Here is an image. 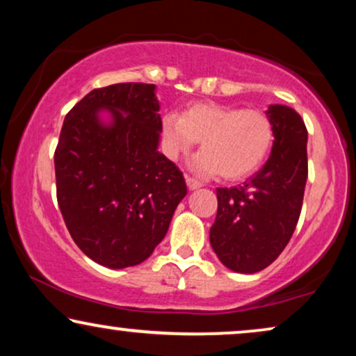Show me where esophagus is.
<instances>
[{"label": "esophagus", "mask_w": 356, "mask_h": 356, "mask_svg": "<svg viewBox=\"0 0 356 356\" xmlns=\"http://www.w3.org/2000/svg\"><path fill=\"white\" fill-rule=\"evenodd\" d=\"M186 184H188L189 189H199V188L202 186L201 181H197V179H194V178H191V177L186 178Z\"/></svg>", "instance_id": "34e87169"}]
</instances>
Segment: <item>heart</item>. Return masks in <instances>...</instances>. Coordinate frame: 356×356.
Segmentation results:
<instances>
[{"instance_id":"heart-1","label":"heart","mask_w":356,"mask_h":356,"mask_svg":"<svg viewBox=\"0 0 356 356\" xmlns=\"http://www.w3.org/2000/svg\"><path fill=\"white\" fill-rule=\"evenodd\" d=\"M163 134L172 159L202 143L193 168L204 177L220 173L230 181L257 172L274 144V126L264 111L217 104H196L181 116L167 115Z\"/></svg>"}]
</instances>
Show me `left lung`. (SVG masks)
<instances>
[{
  "mask_svg": "<svg viewBox=\"0 0 356 356\" xmlns=\"http://www.w3.org/2000/svg\"><path fill=\"white\" fill-rule=\"evenodd\" d=\"M270 157L241 186L217 188L212 250L223 266L254 274L270 266L289 245L298 223L308 178V131L293 108L270 105Z\"/></svg>",
  "mask_w": 356,
  "mask_h": 356,
  "instance_id": "left-lung-1",
  "label": "left lung"
}]
</instances>
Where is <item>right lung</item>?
Returning <instances> with one entry per match:
<instances>
[{
    "instance_id": "obj_1",
    "label": "right lung",
    "mask_w": 356,
    "mask_h": 356,
    "mask_svg": "<svg viewBox=\"0 0 356 356\" xmlns=\"http://www.w3.org/2000/svg\"><path fill=\"white\" fill-rule=\"evenodd\" d=\"M154 90L143 82L90 90L66 115L55 150L56 199L71 238L110 269L147 259L188 193L181 170L157 150ZM102 108L114 115L108 127Z\"/></svg>"
}]
</instances>
